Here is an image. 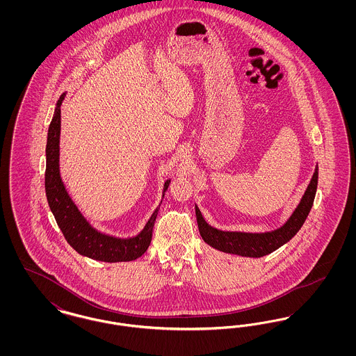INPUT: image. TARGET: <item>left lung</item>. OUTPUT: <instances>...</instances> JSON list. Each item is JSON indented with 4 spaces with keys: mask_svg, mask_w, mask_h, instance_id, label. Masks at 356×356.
I'll use <instances>...</instances> for the list:
<instances>
[{
    "mask_svg": "<svg viewBox=\"0 0 356 356\" xmlns=\"http://www.w3.org/2000/svg\"><path fill=\"white\" fill-rule=\"evenodd\" d=\"M316 188H318V167L314 172V176L305 191L302 202L298 205V208L295 209L289 220L279 229L266 232V234L224 232L216 228H212L211 225L207 224V221L204 220L203 215L196 205L195 209H196V219H197L200 235L207 244L227 254H240V256H248V257H261V256L271 254L289 241L302 228L312 208Z\"/></svg>",
    "mask_w": 356,
    "mask_h": 356,
    "instance_id": "8db88e82",
    "label": "left lung"
}]
</instances>
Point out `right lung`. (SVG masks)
I'll list each match as a JSON object with an SVG mask.
<instances>
[{"mask_svg":"<svg viewBox=\"0 0 356 356\" xmlns=\"http://www.w3.org/2000/svg\"><path fill=\"white\" fill-rule=\"evenodd\" d=\"M61 95L56 105V111L51 119L48 141H47V170H45V192L48 204L54 215L63 235L69 244L80 254L86 257L106 261H131L136 260L144 254L152 240L153 225L159 212V208L153 212L151 219L145 228L132 238H118L108 236L97 232L92 228L83 215L79 212L77 207L69 197L65 186L60 177L58 156H60V129H61V104L64 100ZM170 180L164 184V192L170 186Z\"/></svg>","mask_w":356,"mask_h":356,"instance_id":"obj_1","label":"right lung"}]
</instances>
